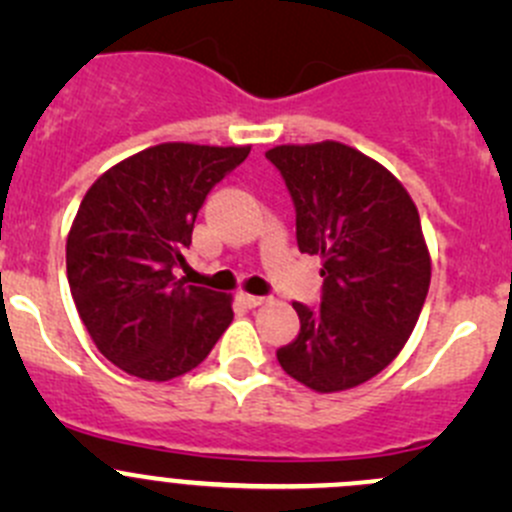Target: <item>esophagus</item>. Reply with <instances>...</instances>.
Returning <instances> with one entry per match:
<instances>
[{"label": "esophagus", "mask_w": 512, "mask_h": 512, "mask_svg": "<svg viewBox=\"0 0 512 512\" xmlns=\"http://www.w3.org/2000/svg\"><path fill=\"white\" fill-rule=\"evenodd\" d=\"M237 299H240L245 307H260V304H265V297H257V294H247V292H240L237 294Z\"/></svg>", "instance_id": "1"}]
</instances>
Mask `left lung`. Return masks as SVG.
<instances>
[{
    "label": "left lung",
    "instance_id": "left-lung-1",
    "mask_svg": "<svg viewBox=\"0 0 512 512\" xmlns=\"http://www.w3.org/2000/svg\"><path fill=\"white\" fill-rule=\"evenodd\" d=\"M297 210L299 252L322 257V304L292 302L299 334L277 349L294 381L319 394L374 379L414 332L431 285L421 218L394 173L339 141L265 153Z\"/></svg>",
    "mask_w": 512,
    "mask_h": 512
}]
</instances>
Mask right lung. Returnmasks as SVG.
<instances>
[{"mask_svg": "<svg viewBox=\"0 0 512 512\" xmlns=\"http://www.w3.org/2000/svg\"><path fill=\"white\" fill-rule=\"evenodd\" d=\"M250 146L158 143L86 190L69 237L66 275L96 349L126 374H188L232 322V294L175 277L198 210Z\"/></svg>", "mask_w": 512, "mask_h": 512, "instance_id": "add662e5", "label": "right lung"}]
</instances>
